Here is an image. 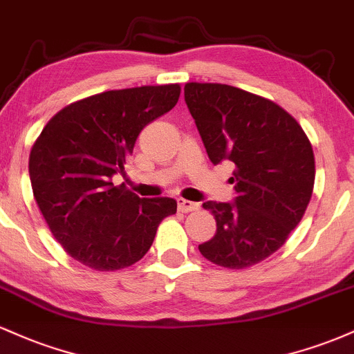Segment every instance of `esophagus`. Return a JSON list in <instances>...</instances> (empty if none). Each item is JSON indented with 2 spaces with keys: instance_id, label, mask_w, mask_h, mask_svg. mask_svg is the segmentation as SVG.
Here are the masks:
<instances>
[{
  "instance_id": "obj_1",
  "label": "esophagus",
  "mask_w": 354,
  "mask_h": 354,
  "mask_svg": "<svg viewBox=\"0 0 354 354\" xmlns=\"http://www.w3.org/2000/svg\"><path fill=\"white\" fill-rule=\"evenodd\" d=\"M200 208V205L194 201H189V200H183V198H178V209L181 211V213H189V211H194Z\"/></svg>"
}]
</instances>
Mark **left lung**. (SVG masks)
<instances>
[{"label":"left lung","instance_id":"obj_1","mask_svg":"<svg viewBox=\"0 0 354 354\" xmlns=\"http://www.w3.org/2000/svg\"><path fill=\"white\" fill-rule=\"evenodd\" d=\"M185 101L211 163H234V203H203L216 233L200 253L230 270L258 265L284 245L311 200L310 140L274 101L230 84L186 83Z\"/></svg>","mask_w":354,"mask_h":354}]
</instances>
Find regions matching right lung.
Masks as SVG:
<instances>
[{"label": "right lung", "instance_id": "obj_1", "mask_svg": "<svg viewBox=\"0 0 354 354\" xmlns=\"http://www.w3.org/2000/svg\"><path fill=\"white\" fill-rule=\"evenodd\" d=\"M180 84L104 91L75 101L48 121L30 153L35 200L53 236L71 258L96 271L140 261L173 198H140L113 174L123 173L146 124L180 100Z\"/></svg>", "mask_w": 354, "mask_h": 354}]
</instances>
